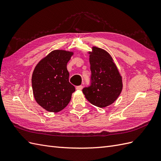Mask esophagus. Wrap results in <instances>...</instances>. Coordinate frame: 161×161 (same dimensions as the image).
Here are the masks:
<instances>
[{
	"mask_svg": "<svg viewBox=\"0 0 161 161\" xmlns=\"http://www.w3.org/2000/svg\"><path fill=\"white\" fill-rule=\"evenodd\" d=\"M82 85H79V86H77L76 87V90H79V91H80V90H82Z\"/></svg>",
	"mask_w": 161,
	"mask_h": 161,
	"instance_id": "1",
	"label": "esophagus"
}]
</instances>
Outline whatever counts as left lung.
<instances>
[{"mask_svg": "<svg viewBox=\"0 0 161 161\" xmlns=\"http://www.w3.org/2000/svg\"><path fill=\"white\" fill-rule=\"evenodd\" d=\"M89 53L91 85L82 92L90 103L106 108L118 99L122 91V78L109 53L99 47H92Z\"/></svg>", "mask_w": 161, "mask_h": 161, "instance_id": "obj_1", "label": "left lung"}]
</instances>
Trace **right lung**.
<instances>
[{"label": "right lung", "instance_id": "obj_1", "mask_svg": "<svg viewBox=\"0 0 161 161\" xmlns=\"http://www.w3.org/2000/svg\"><path fill=\"white\" fill-rule=\"evenodd\" d=\"M73 52L56 50L39 62L32 75L33 92L37 103L50 112H58L69 103L75 87L69 82L67 63Z\"/></svg>", "mask_w": 161, "mask_h": 161}]
</instances>
